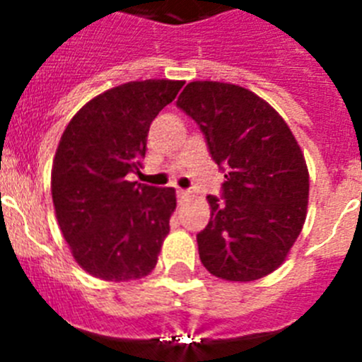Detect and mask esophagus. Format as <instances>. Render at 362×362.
<instances>
[{"label": "esophagus", "instance_id": "obj_1", "mask_svg": "<svg viewBox=\"0 0 362 362\" xmlns=\"http://www.w3.org/2000/svg\"><path fill=\"white\" fill-rule=\"evenodd\" d=\"M188 196H190V192L185 190V188H177V197H179V199H187Z\"/></svg>", "mask_w": 362, "mask_h": 362}]
</instances>
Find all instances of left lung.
<instances>
[{"instance_id": "obj_1", "label": "left lung", "mask_w": 362, "mask_h": 362, "mask_svg": "<svg viewBox=\"0 0 362 362\" xmlns=\"http://www.w3.org/2000/svg\"><path fill=\"white\" fill-rule=\"evenodd\" d=\"M177 107L199 124L226 172L221 199L197 233L201 263L226 281H255L281 267L299 238L308 204V168L288 124L243 86L194 81Z\"/></svg>"}]
</instances>
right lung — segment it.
<instances>
[{
    "label": "right lung",
    "instance_id": "add662e5",
    "mask_svg": "<svg viewBox=\"0 0 362 362\" xmlns=\"http://www.w3.org/2000/svg\"><path fill=\"white\" fill-rule=\"evenodd\" d=\"M183 81L114 86L72 117L52 163V201L74 259L90 276L130 281L158 263L175 210L174 188L129 181L143 168L146 136Z\"/></svg>",
    "mask_w": 362,
    "mask_h": 362
}]
</instances>
